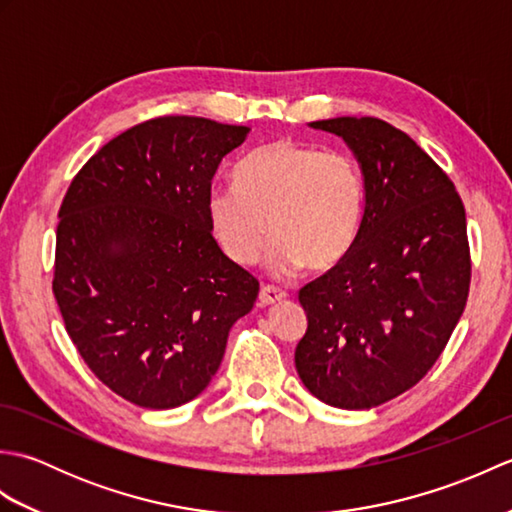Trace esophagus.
Masks as SVG:
<instances>
[{"mask_svg": "<svg viewBox=\"0 0 512 512\" xmlns=\"http://www.w3.org/2000/svg\"><path fill=\"white\" fill-rule=\"evenodd\" d=\"M286 299V292L279 290L275 286H264L259 290V306L266 308V306H275V303H281Z\"/></svg>", "mask_w": 512, "mask_h": 512, "instance_id": "1", "label": "esophagus"}]
</instances>
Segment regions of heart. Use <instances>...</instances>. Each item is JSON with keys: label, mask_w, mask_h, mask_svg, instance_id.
Here are the masks:
<instances>
[{"label": "heart", "mask_w": 512, "mask_h": 512, "mask_svg": "<svg viewBox=\"0 0 512 512\" xmlns=\"http://www.w3.org/2000/svg\"><path fill=\"white\" fill-rule=\"evenodd\" d=\"M235 187L206 198L211 231L228 259L253 266L268 237H277L270 266L279 277L330 270L354 248L365 217V180L358 162L339 149L292 138L266 143L239 160Z\"/></svg>", "instance_id": "1"}]
</instances>
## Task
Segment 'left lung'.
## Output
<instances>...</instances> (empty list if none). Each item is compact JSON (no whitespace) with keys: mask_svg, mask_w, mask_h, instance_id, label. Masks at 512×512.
<instances>
[{"mask_svg":"<svg viewBox=\"0 0 512 512\" xmlns=\"http://www.w3.org/2000/svg\"><path fill=\"white\" fill-rule=\"evenodd\" d=\"M343 138L365 180V217L341 264L299 292L301 383L339 409H372L438 361L471 284L464 204L436 162L380 118L310 123Z\"/></svg>","mask_w":512,"mask_h":512,"instance_id":"left-lung-1","label":"left lung"}]
</instances>
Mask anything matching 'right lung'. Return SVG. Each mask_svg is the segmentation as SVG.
I'll return each instance as SVG.
<instances>
[{
  "mask_svg": "<svg viewBox=\"0 0 512 512\" xmlns=\"http://www.w3.org/2000/svg\"><path fill=\"white\" fill-rule=\"evenodd\" d=\"M250 127L162 116L76 173L57 226L52 292L76 350L118 396L173 409L200 396L259 281L211 233L206 198Z\"/></svg>",
  "mask_w": 512,
  "mask_h": 512,
  "instance_id": "1",
  "label": "right lung"
}]
</instances>
